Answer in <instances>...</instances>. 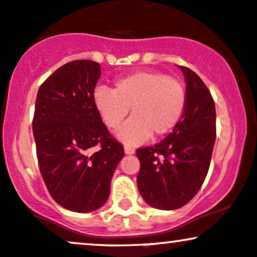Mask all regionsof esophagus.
<instances>
[{
  "label": "esophagus",
  "mask_w": 257,
  "mask_h": 257,
  "mask_svg": "<svg viewBox=\"0 0 257 257\" xmlns=\"http://www.w3.org/2000/svg\"><path fill=\"white\" fill-rule=\"evenodd\" d=\"M123 150H125V153H126V154H128V156H131V154H134V153H135V150H134V148L128 147V146H125V148H123Z\"/></svg>",
  "instance_id": "34e87169"
}]
</instances>
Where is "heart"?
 <instances>
[{
	"mask_svg": "<svg viewBox=\"0 0 257 257\" xmlns=\"http://www.w3.org/2000/svg\"><path fill=\"white\" fill-rule=\"evenodd\" d=\"M93 104L104 125L118 131V140L128 146L146 142L152 134L164 136L181 120L186 106V90L176 79L156 71H139L117 79L114 89L95 88Z\"/></svg>",
	"mask_w": 257,
	"mask_h": 257,
	"instance_id": "obj_1",
	"label": "heart"
}]
</instances>
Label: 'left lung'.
<instances>
[{"label": "left lung", "mask_w": 257, "mask_h": 257, "mask_svg": "<svg viewBox=\"0 0 257 257\" xmlns=\"http://www.w3.org/2000/svg\"><path fill=\"white\" fill-rule=\"evenodd\" d=\"M186 82V106L178 125L161 143L137 150V186L158 209L186 205L205 181L216 141V107L208 88L190 68L179 66Z\"/></svg>", "instance_id": "obj_1"}]
</instances>
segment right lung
Returning <instances> with one entry per match:
<instances>
[{
    "instance_id": "right-lung-1",
    "label": "right lung",
    "mask_w": 257,
    "mask_h": 257,
    "mask_svg": "<svg viewBox=\"0 0 257 257\" xmlns=\"http://www.w3.org/2000/svg\"><path fill=\"white\" fill-rule=\"evenodd\" d=\"M100 65L77 60L61 66L40 85L33 134L40 173L51 197L70 211L100 208L123 158L121 143L110 136L93 104ZM101 150L89 156V148Z\"/></svg>"
}]
</instances>
